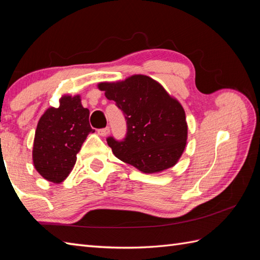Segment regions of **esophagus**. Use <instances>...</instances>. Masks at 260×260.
Masks as SVG:
<instances>
[{
  "label": "esophagus",
  "mask_w": 260,
  "mask_h": 260,
  "mask_svg": "<svg viewBox=\"0 0 260 260\" xmlns=\"http://www.w3.org/2000/svg\"><path fill=\"white\" fill-rule=\"evenodd\" d=\"M109 132H110V129H109V127H106V128H102V129H98V135L99 136H107L108 134H109Z\"/></svg>",
  "instance_id": "1"
}]
</instances>
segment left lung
Masks as SVG:
<instances>
[{
    "instance_id": "obj_1",
    "label": "left lung",
    "mask_w": 260,
    "mask_h": 260,
    "mask_svg": "<svg viewBox=\"0 0 260 260\" xmlns=\"http://www.w3.org/2000/svg\"><path fill=\"white\" fill-rule=\"evenodd\" d=\"M97 87L126 118L125 140L107 139L116 157L146 174L162 172L179 162L186 146L187 123L178 99L145 75L99 82Z\"/></svg>"
}]
</instances>
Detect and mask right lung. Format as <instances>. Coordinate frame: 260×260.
Instances as JSON below:
<instances>
[{
    "label": "right lung",
    "mask_w": 260,
    "mask_h": 260,
    "mask_svg": "<svg viewBox=\"0 0 260 260\" xmlns=\"http://www.w3.org/2000/svg\"><path fill=\"white\" fill-rule=\"evenodd\" d=\"M93 132L80 95H63L59 107H49L38 121L32 150L38 173L52 183L62 182L74 169L82 143Z\"/></svg>",
    "instance_id": "1"
}]
</instances>
